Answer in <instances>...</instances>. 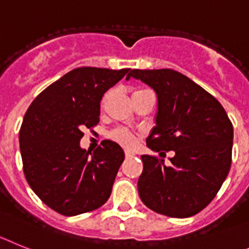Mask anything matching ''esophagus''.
<instances>
[{
  "instance_id": "esophagus-1",
  "label": "esophagus",
  "mask_w": 249,
  "mask_h": 249,
  "mask_svg": "<svg viewBox=\"0 0 249 249\" xmlns=\"http://www.w3.org/2000/svg\"><path fill=\"white\" fill-rule=\"evenodd\" d=\"M125 157L133 158V157H135V153H133V151H130V150H125Z\"/></svg>"
}]
</instances>
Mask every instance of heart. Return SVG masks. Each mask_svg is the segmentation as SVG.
<instances>
[{"label": "heart", "mask_w": 249, "mask_h": 249, "mask_svg": "<svg viewBox=\"0 0 249 249\" xmlns=\"http://www.w3.org/2000/svg\"><path fill=\"white\" fill-rule=\"evenodd\" d=\"M140 91H144V90H138V91H135L134 94H137V92ZM105 99L107 98L103 99V103H101L103 105L104 103H105ZM110 138H111L114 142H119L120 145L125 146V148H131V146L135 144V140H137L135 135H134L131 131L127 130V129H124V127H118L115 130H112L111 133H110Z\"/></svg>", "instance_id": "1"}]
</instances>
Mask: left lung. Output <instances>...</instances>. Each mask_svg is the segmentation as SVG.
Wrapping results in <instances>:
<instances>
[{
	"mask_svg": "<svg viewBox=\"0 0 249 249\" xmlns=\"http://www.w3.org/2000/svg\"><path fill=\"white\" fill-rule=\"evenodd\" d=\"M130 77L157 92V125L146 145L154 151H174L169 165L157 157L142 155L140 199L160 214L192 217L213 200L228 176L232 123L214 96L178 71L135 69L126 80Z\"/></svg>",
	"mask_w": 249,
	"mask_h": 249,
	"instance_id": "left-lung-1",
	"label": "left lung"
}]
</instances>
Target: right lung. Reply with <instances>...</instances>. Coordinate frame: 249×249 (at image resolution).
<instances>
[{
	"instance_id": "1",
	"label": "right lung",
	"mask_w": 249,
	"mask_h": 249,
	"mask_svg": "<svg viewBox=\"0 0 249 249\" xmlns=\"http://www.w3.org/2000/svg\"><path fill=\"white\" fill-rule=\"evenodd\" d=\"M130 69L77 68L47 86L27 109L20 129L26 180L47 207L62 215L100 208L124 161L122 146L103 140L81 149L83 129L98 125L100 101Z\"/></svg>"
}]
</instances>
